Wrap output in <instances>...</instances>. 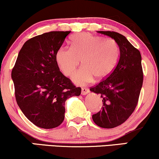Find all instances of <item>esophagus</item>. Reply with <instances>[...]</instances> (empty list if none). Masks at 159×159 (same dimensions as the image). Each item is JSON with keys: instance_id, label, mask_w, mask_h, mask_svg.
Masks as SVG:
<instances>
[{"instance_id": "esophagus-1", "label": "esophagus", "mask_w": 159, "mask_h": 159, "mask_svg": "<svg viewBox=\"0 0 159 159\" xmlns=\"http://www.w3.org/2000/svg\"><path fill=\"white\" fill-rule=\"evenodd\" d=\"M89 93V89H86V88H82V94L86 95L87 93Z\"/></svg>"}]
</instances>
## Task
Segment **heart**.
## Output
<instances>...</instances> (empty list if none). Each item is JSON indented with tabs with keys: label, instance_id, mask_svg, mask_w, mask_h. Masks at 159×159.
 <instances>
[{
	"label": "heart",
	"instance_id": "heart-1",
	"mask_svg": "<svg viewBox=\"0 0 159 159\" xmlns=\"http://www.w3.org/2000/svg\"><path fill=\"white\" fill-rule=\"evenodd\" d=\"M71 46L60 47L56 53V61L66 76H73L80 62L83 67L76 73L74 80L85 84L95 78L102 81L112 73L118 62L120 50L112 39L88 33L74 35Z\"/></svg>",
	"mask_w": 159,
	"mask_h": 159
}]
</instances>
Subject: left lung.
I'll list each match as a JSON object with an SVG mask.
<instances>
[{
  "label": "left lung",
  "mask_w": 159,
  "mask_h": 159,
  "mask_svg": "<svg viewBox=\"0 0 159 159\" xmlns=\"http://www.w3.org/2000/svg\"><path fill=\"white\" fill-rule=\"evenodd\" d=\"M117 43L120 57L108 77L90 91L101 96L102 107L92 116L94 123L103 128H113L130 117L138 104L143 84L140 52L122 34L110 31H99Z\"/></svg>",
  "instance_id": "8db88e82"
}]
</instances>
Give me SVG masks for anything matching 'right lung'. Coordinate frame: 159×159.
Segmentation results:
<instances>
[{"instance_id": "add662e5", "label": "right lung", "mask_w": 159, "mask_h": 159, "mask_svg": "<svg viewBox=\"0 0 159 159\" xmlns=\"http://www.w3.org/2000/svg\"><path fill=\"white\" fill-rule=\"evenodd\" d=\"M70 32H50L29 39L11 70L17 105L25 117L41 128L61 125L66 101L81 93V88L62 74L56 61V53Z\"/></svg>"}]
</instances>
